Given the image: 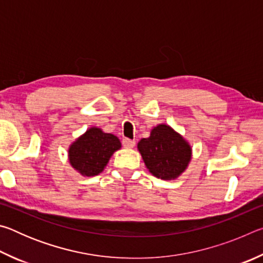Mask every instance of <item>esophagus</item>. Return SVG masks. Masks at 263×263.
Returning a JSON list of instances; mask_svg holds the SVG:
<instances>
[{"label":"esophagus","instance_id":"esophagus-1","mask_svg":"<svg viewBox=\"0 0 263 263\" xmlns=\"http://www.w3.org/2000/svg\"><path fill=\"white\" fill-rule=\"evenodd\" d=\"M136 145V141L135 140H131V139H127V138H124L123 139V146L125 148H133Z\"/></svg>","mask_w":263,"mask_h":263}]
</instances>
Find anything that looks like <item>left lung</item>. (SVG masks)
I'll return each instance as SVG.
<instances>
[{
	"label": "left lung",
	"instance_id": "8db88e82",
	"mask_svg": "<svg viewBox=\"0 0 263 263\" xmlns=\"http://www.w3.org/2000/svg\"><path fill=\"white\" fill-rule=\"evenodd\" d=\"M137 148L151 174L164 181L180 177L193 157L189 141L163 123L154 126L148 138L140 139Z\"/></svg>",
	"mask_w": 263,
	"mask_h": 263
}]
</instances>
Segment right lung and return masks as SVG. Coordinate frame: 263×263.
Returning a JSON list of instances; mask_svg holds the SVG:
<instances>
[{"label":"right lung","instance_id":"1","mask_svg":"<svg viewBox=\"0 0 263 263\" xmlns=\"http://www.w3.org/2000/svg\"><path fill=\"white\" fill-rule=\"evenodd\" d=\"M122 148L121 140L112 133L91 126L68 147V161L82 176L101 174L115 152Z\"/></svg>","mask_w":263,"mask_h":263}]
</instances>
